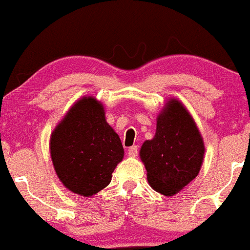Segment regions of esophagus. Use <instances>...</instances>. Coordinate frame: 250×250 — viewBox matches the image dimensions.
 I'll use <instances>...</instances> for the list:
<instances>
[{"instance_id": "obj_1", "label": "esophagus", "mask_w": 250, "mask_h": 250, "mask_svg": "<svg viewBox=\"0 0 250 250\" xmlns=\"http://www.w3.org/2000/svg\"><path fill=\"white\" fill-rule=\"evenodd\" d=\"M137 155H138L137 146H130V148L128 149V156H130V157H135V156H137Z\"/></svg>"}]
</instances>
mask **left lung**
Returning <instances> with one entry per match:
<instances>
[{"instance_id": "8db88e82", "label": "left lung", "mask_w": 250, "mask_h": 250, "mask_svg": "<svg viewBox=\"0 0 250 250\" xmlns=\"http://www.w3.org/2000/svg\"><path fill=\"white\" fill-rule=\"evenodd\" d=\"M205 146L194 120L184 104L171 99L157 116L152 140L143 143L140 156L150 186L173 195L199 173Z\"/></svg>"}]
</instances>
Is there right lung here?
Here are the masks:
<instances>
[{"label":"right lung","instance_id":"right-lung-1","mask_svg":"<svg viewBox=\"0 0 250 250\" xmlns=\"http://www.w3.org/2000/svg\"><path fill=\"white\" fill-rule=\"evenodd\" d=\"M50 152L65 188L91 197L109 184L125 150L106 121L104 106L93 96H85L70 108L51 134Z\"/></svg>","mask_w":250,"mask_h":250}]
</instances>
